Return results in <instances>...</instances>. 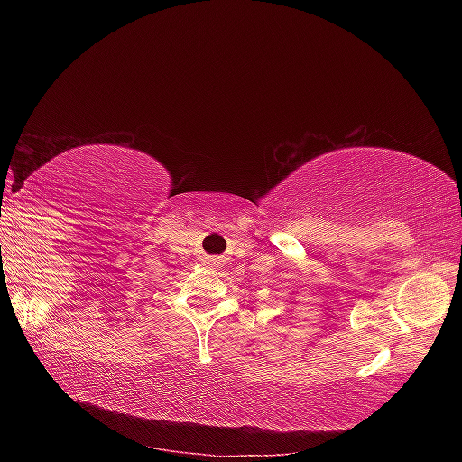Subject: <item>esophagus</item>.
Returning <instances> with one entry per match:
<instances>
[{
    "label": "esophagus",
    "instance_id": "esophagus-1",
    "mask_svg": "<svg viewBox=\"0 0 462 462\" xmlns=\"http://www.w3.org/2000/svg\"><path fill=\"white\" fill-rule=\"evenodd\" d=\"M203 264H206V267H212V269H217L222 264V261L217 259V256H206V259H203Z\"/></svg>",
    "mask_w": 462,
    "mask_h": 462
}]
</instances>
